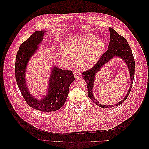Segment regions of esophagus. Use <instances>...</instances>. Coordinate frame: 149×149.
<instances>
[{"mask_svg": "<svg viewBox=\"0 0 149 149\" xmlns=\"http://www.w3.org/2000/svg\"><path fill=\"white\" fill-rule=\"evenodd\" d=\"M74 76L76 79H79L80 77V73L78 72H74Z\"/></svg>", "mask_w": 149, "mask_h": 149, "instance_id": "esophagus-1", "label": "esophagus"}]
</instances>
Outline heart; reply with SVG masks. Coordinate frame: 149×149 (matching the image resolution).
Returning <instances> with one entry per match:
<instances>
[{"label":"heart","mask_w":149,"mask_h":149,"mask_svg":"<svg viewBox=\"0 0 149 149\" xmlns=\"http://www.w3.org/2000/svg\"><path fill=\"white\" fill-rule=\"evenodd\" d=\"M105 44L101 39L92 33H86L72 38L65 44L63 58L71 63L72 58H76V63L81 69L95 65L104 52Z\"/></svg>","instance_id":"1"}]
</instances>
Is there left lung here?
<instances>
[{"mask_svg":"<svg viewBox=\"0 0 149 149\" xmlns=\"http://www.w3.org/2000/svg\"><path fill=\"white\" fill-rule=\"evenodd\" d=\"M109 31L110 40L108 46V50L102 55L98 62L93 66V67L83 72V79L85 80L87 84V95L88 97L93 101L94 103L102 108H110L123 103V102L126 100L130 94L134 77V58L132 49L127 41L123 36L117 33L113 29L109 27ZM116 56L122 58L126 62L131 75V84L126 96L122 101L113 105H102L97 102L93 95V88L95 74L101 68L103 65L111 60L112 57Z\"/></svg>","mask_w":149,"mask_h":149,"instance_id":"left-lung-1","label":"left lung"}]
</instances>
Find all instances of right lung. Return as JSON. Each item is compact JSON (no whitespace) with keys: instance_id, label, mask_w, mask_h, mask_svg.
Instances as JSON below:
<instances>
[{"instance_id":"right-lung-1","label":"right lung","mask_w":149,"mask_h":149,"mask_svg":"<svg viewBox=\"0 0 149 149\" xmlns=\"http://www.w3.org/2000/svg\"><path fill=\"white\" fill-rule=\"evenodd\" d=\"M46 31H36L24 41L17 52L15 62V77L19 90L27 104L34 109L45 112L60 109L67 99L70 84L75 80L71 70L57 67L52 69L48 86L47 95L38 100L32 96L26 86L25 72L29 59L38 50Z\"/></svg>"}]
</instances>
